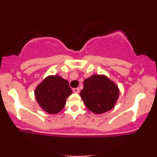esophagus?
<instances>
[{
    "label": "esophagus",
    "mask_w": 157,
    "mask_h": 157,
    "mask_svg": "<svg viewBox=\"0 0 157 157\" xmlns=\"http://www.w3.org/2000/svg\"><path fill=\"white\" fill-rule=\"evenodd\" d=\"M72 91L75 93H79V92H80V90H79L78 88H75V89H72Z\"/></svg>",
    "instance_id": "esophagus-1"
}]
</instances>
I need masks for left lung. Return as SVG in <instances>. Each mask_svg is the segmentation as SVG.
<instances>
[{"mask_svg": "<svg viewBox=\"0 0 157 157\" xmlns=\"http://www.w3.org/2000/svg\"><path fill=\"white\" fill-rule=\"evenodd\" d=\"M120 90L105 75H92L83 82L80 97L86 107L94 113L101 114L114 107Z\"/></svg>", "mask_w": 157, "mask_h": 157, "instance_id": "obj_1", "label": "left lung"}]
</instances>
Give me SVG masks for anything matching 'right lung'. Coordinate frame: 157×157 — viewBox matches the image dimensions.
<instances>
[{
  "instance_id": "add662e5",
  "label": "right lung",
  "mask_w": 157,
  "mask_h": 157,
  "mask_svg": "<svg viewBox=\"0 0 157 157\" xmlns=\"http://www.w3.org/2000/svg\"><path fill=\"white\" fill-rule=\"evenodd\" d=\"M72 91L68 82L59 75H51L44 79L35 91L39 105L48 113H57L63 109L66 99Z\"/></svg>"
}]
</instances>
